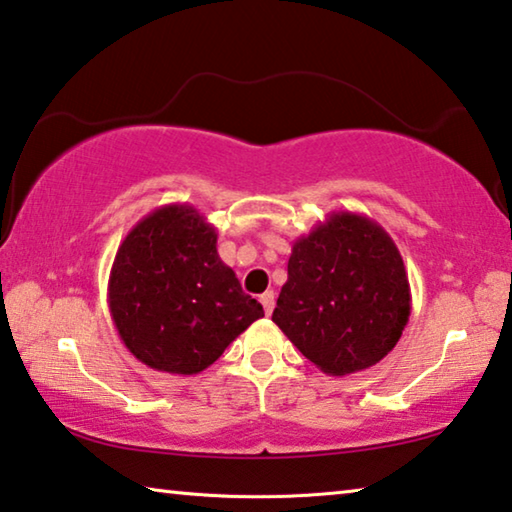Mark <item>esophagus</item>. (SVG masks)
Here are the masks:
<instances>
[{
  "label": "esophagus",
  "mask_w": 512,
  "mask_h": 512,
  "mask_svg": "<svg viewBox=\"0 0 512 512\" xmlns=\"http://www.w3.org/2000/svg\"><path fill=\"white\" fill-rule=\"evenodd\" d=\"M261 304H263L267 316H270V313L274 311V293H272V290H267V293L261 295Z\"/></svg>",
  "instance_id": "esophagus-1"
}]
</instances>
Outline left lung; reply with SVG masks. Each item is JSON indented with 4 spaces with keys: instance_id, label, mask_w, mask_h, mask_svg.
<instances>
[{
    "instance_id": "1",
    "label": "left lung",
    "mask_w": 512,
    "mask_h": 512,
    "mask_svg": "<svg viewBox=\"0 0 512 512\" xmlns=\"http://www.w3.org/2000/svg\"><path fill=\"white\" fill-rule=\"evenodd\" d=\"M412 293L391 235L359 212H329L293 242L272 320L327 375L375 366L396 348Z\"/></svg>"
}]
</instances>
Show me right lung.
Instances as JSON below:
<instances>
[{
	"instance_id": "obj_1",
	"label": "right lung",
	"mask_w": 512,
	"mask_h": 512,
	"mask_svg": "<svg viewBox=\"0 0 512 512\" xmlns=\"http://www.w3.org/2000/svg\"><path fill=\"white\" fill-rule=\"evenodd\" d=\"M107 302L141 364L183 377L206 371L265 316L219 258L217 229L190 203L160 206L132 226L109 272Z\"/></svg>"
}]
</instances>
